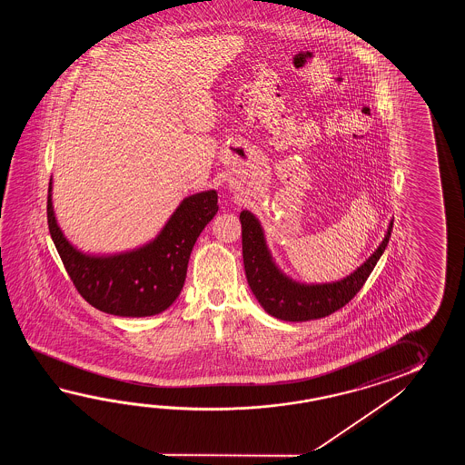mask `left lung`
Wrapping results in <instances>:
<instances>
[{
  "mask_svg": "<svg viewBox=\"0 0 465 465\" xmlns=\"http://www.w3.org/2000/svg\"><path fill=\"white\" fill-rule=\"evenodd\" d=\"M242 226V259L247 284L267 314L289 322H304L329 316L346 306L364 286L377 261L386 251L394 219L376 251L349 276L324 284H302L287 277L267 249L264 231L256 216L249 211L241 213Z\"/></svg>",
  "mask_w": 465,
  "mask_h": 465,
  "instance_id": "8db88e82",
  "label": "left lung"
}]
</instances>
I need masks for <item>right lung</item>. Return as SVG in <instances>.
<instances>
[{
  "instance_id": "obj_1",
  "label": "right lung",
  "mask_w": 465,
  "mask_h": 465,
  "mask_svg": "<svg viewBox=\"0 0 465 465\" xmlns=\"http://www.w3.org/2000/svg\"><path fill=\"white\" fill-rule=\"evenodd\" d=\"M48 194V228L79 294L99 311L121 317L156 316L184 286L189 256L201 231L218 213L214 189L183 199L166 226L148 244L109 256L84 254L58 226Z\"/></svg>"
}]
</instances>
